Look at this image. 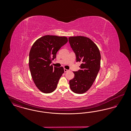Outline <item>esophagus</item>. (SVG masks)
Returning a JSON list of instances; mask_svg holds the SVG:
<instances>
[{
  "label": "esophagus",
  "instance_id": "34e87169",
  "mask_svg": "<svg viewBox=\"0 0 131 131\" xmlns=\"http://www.w3.org/2000/svg\"><path fill=\"white\" fill-rule=\"evenodd\" d=\"M64 72H68L69 71L68 70H67V69H64Z\"/></svg>",
  "mask_w": 131,
  "mask_h": 131
}]
</instances>
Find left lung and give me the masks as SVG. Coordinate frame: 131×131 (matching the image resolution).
<instances>
[{
    "label": "left lung",
    "mask_w": 131,
    "mask_h": 131,
    "mask_svg": "<svg viewBox=\"0 0 131 131\" xmlns=\"http://www.w3.org/2000/svg\"><path fill=\"white\" fill-rule=\"evenodd\" d=\"M69 42L75 53L77 62L81 63V70L74 72L75 77L69 81L70 87L75 93H84L91 87L99 71L100 50L89 38L70 37Z\"/></svg>",
    "instance_id": "8db88e82"
}]
</instances>
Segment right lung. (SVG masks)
<instances>
[{
  "label": "right lung",
  "instance_id": "1",
  "mask_svg": "<svg viewBox=\"0 0 131 131\" xmlns=\"http://www.w3.org/2000/svg\"><path fill=\"white\" fill-rule=\"evenodd\" d=\"M67 42L66 37L48 35L39 38L31 47L29 56L31 77L35 85L43 93L54 91L64 72L62 67H53L50 63L56 58L58 50Z\"/></svg>",
  "mask_w": 131,
  "mask_h": 131
}]
</instances>
